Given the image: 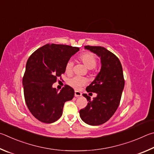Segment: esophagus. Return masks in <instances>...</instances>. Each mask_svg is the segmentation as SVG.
<instances>
[{
  "label": "esophagus",
  "instance_id": "34e87169",
  "mask_svg": "<svg viewBox=\"0 0 154 154\" xmlns=\"http://www.w3.org/2000/svg\"><path fill=\"white\" fill-rule=\"evenodd\" d=\"M74 96L75 97H79L82 96V93L79 92V91H75Z\"/></svg>",
  "mask_w": 154,
  "mask_h": 154
}]
</instances>
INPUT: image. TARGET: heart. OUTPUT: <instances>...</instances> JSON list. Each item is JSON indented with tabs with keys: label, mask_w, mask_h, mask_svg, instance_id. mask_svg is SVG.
<instances>
[{
	"label": "heart",
	"mask_w": 154,
	"mask_h": 154,
	"mask_svg": "<svg viewBox=\"0 0 154 154\" xmlns=\"http://www.w3.org/2000/svg\"><path fill=\"white\" fill-rule=\"evenodd\" d=\"M79 59L88 69H93L94 67H95L97 65L96 56L93 53L86 52L82 53V55H80ZM73 66H74V63L72 60H69L67 61L66 65V72L67 73L71 72ZM67 83L72 87L75 88H79L86 85L87 80L85 78L80 76H74L67 80Z\"/></svg>",
	"instance_id": "heart-1"
}]
</instances>
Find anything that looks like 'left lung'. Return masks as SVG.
I'll return each instance as SVG.
<instances>
[{"instance_id":"obj_1","label":"left lung","mask_w":154,"mask_h":154,"mask_svg":"<svg viewBox=\"0 0 154 154\" xmlns=\"http://www.w3.org/2000/svg\"><path fill=\"white\" fill-rule=\"evenodd\" d=\"M85 48L100 57L101 66L95 80L86 88L87 92L97 93V97L91 100L83 94L88 103L80 110V116L87 125L97 126L109 120L119 106L125 87L122 67L119 59L106 48L85 46Z\"/></svg>"}]
</instances>
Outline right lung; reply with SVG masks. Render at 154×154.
Instances as JSON below:
<instances>
[{
  "label": "right lung",
  "mask_w": 154,
  "mask_h": 154,
  "mask_svg": "<svg viewBox=\"0 0 154 154\" xmlns=\"http://www.w3.org/2000/svg\"><path fill=\"white\" fill-rule=\"evenodd\" d=\"M80 50L68 45L47 44L38 48L28 59L23 78L24 97L29 112L39 121L53 123L63 114L66 101L74 90L68 85L58 92L53 84L66 72V65Z\"/></svg>",
  "instance_id": "add662e5"
}]
</instances>
